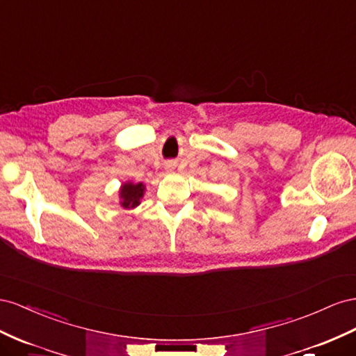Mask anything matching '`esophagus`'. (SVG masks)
Here are the masks:
<instances>
[{"label": "esophagus", "mask_w": 356, "mask_h": 356, "mask_svg": "<svg viewBox=\"0 0 356 356\" xmlns=\"http://www.w3.org/2000/svg\"><path fill=\"white\" fill-rule=\"evenodd\" d=\"M172 167V164H171V162H168V164H167V168H171Z\"/></svg>", "instance_id": "obj_1"}]
</instances>
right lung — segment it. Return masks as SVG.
<instances>
[{
    "mask_svg": "<svg viewBox=\"0 0 356 356\" xmlns=\"http://www.w3.org/2000/svg\"><path fill=\"white\" fill-rule=\"evenodd\" d=\"M143 191L145 186L143 184H125L120 189V204L122 207L129 209V207H136L140 204V198L143 197Z\"/></svg>",
    "mask_w": 356,
    "mask_h": 356,
    "instance_id": "right-lung-1",
    "label": "right lung"
}]
</instances>
